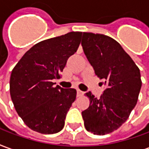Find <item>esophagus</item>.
<instances>
[{"label": "esophagus", "instance_id": "34e87169", "mask_svg": "<svg viewBox=\"0 0 149 149\" xmlns=\"http://www.w3.org/2000/svg\"><path fill=\"white\" fill-rule=\"evenodd\" d=\"M83 95H84V92L77 89V97H82Z\"/></svg>", "mask_w": 149, "mask_h": 149}]
</instances>
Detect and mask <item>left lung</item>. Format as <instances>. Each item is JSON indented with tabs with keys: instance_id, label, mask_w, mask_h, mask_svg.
Here are the masks:
<instances>
[{
	"instance_id": "1",
	"label": "left lung",
	"mask_w": 149,
	"mask_h": 149,
	"mask_svg": "<svg viewBox=\"0 0 149 149\" xmlns=\"http://www.w3.org/2000/svg\"><path fill=\"white\" fill-rule=\"evenodd\" d=\"M81 45L95 74L106 85L99 99L91 92L85 93L90 104L82 112L84 127L95 135L108 134L128 120L137 103L142 84L140 69L112 37L83 33Z\"/></svg>"
}]
</instances>
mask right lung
Here are the masks:
<instances>
[{
  "mask_svg": "<svg viewBox=\"0 0 149 149\" xmlns=\"http://www.w3.org/2000/svg\"><path fill=\"white\" fill-rule=\"evenodd\" d=\"M81 32H70L33 45L16 65L9 90L15 109L24 124L43 134H53L65 126L77 90L53 87L69 56L81 44Z\"/></svg>",
  "mask_w": 149,
  "mask_h": 149,
  "instance_id": "add662e5",
  "label": "right lung"
}]
</instances>
